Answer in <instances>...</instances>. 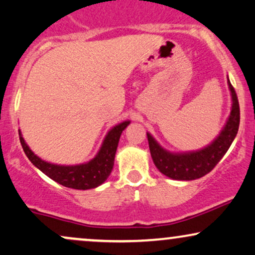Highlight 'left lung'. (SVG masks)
<instances>
[{
	"mask_svg": "<svg viewBox=\"0 0 255 255\" xmlns=\"http://www.w3.org/2000/svg\"><path fill=\"white\" fill-rule=\"evenodd\" d=\"M227 84L232 98L231 112L218 136L206 146L193 151H169L157 142L151 133L146 132L152 161L163 175L177 181L196 180L212 171L228 151L239 130L240 108L237 93L229 81L228 75Z\"/></svg>",
	"mask_w": 255,
	"mask_h": 255,
	"instance_id": "1",
	"label": "left lung"
}]
</instances>
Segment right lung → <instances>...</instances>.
Returning <instances> with one entry per match:
<instances>
[{
  "mask_svg": "<svg viewBox=\"0 0 255 255\" xmlns=\"http://www.w3.org/2000/svg\"><path fill=\"white\" fill-rule=\"evenodd\" d=\"M130 123V121H124L110 128L96 156L90 161L80 163V164L65 165L47 162L31 151L29 145L22 136L21 130H18V136H20L21 145L28 159L40 171L64 187L87 190L99 187L108 180L115 164V156L119 138Z\"/></svg>",
  "mask_w": 255,
  "mask_h": 255,
  "instance_id": "add662e5",
  "label": "right lung"
}]
</instances>
